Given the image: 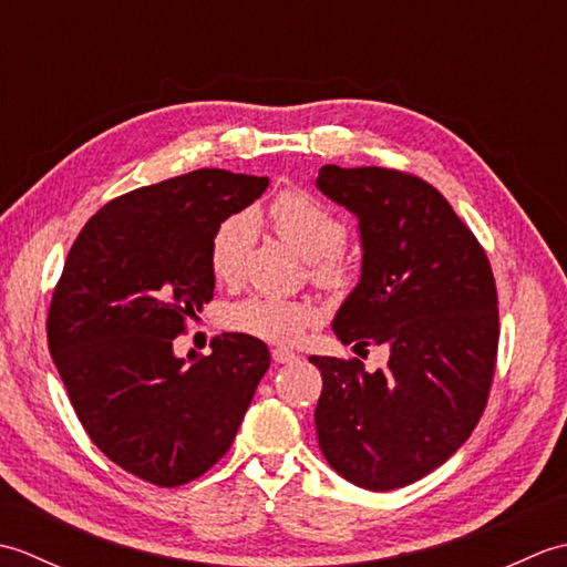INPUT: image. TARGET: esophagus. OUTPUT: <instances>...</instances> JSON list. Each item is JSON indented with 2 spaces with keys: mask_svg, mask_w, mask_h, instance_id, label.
Returning <instances> with one entry per match:
<instances>
[{
  "mask_svg": "<svg viewBox=\"0 0 567 567\" xmlns=\"http://www.w3.org/2000/svg\"><path fill=\"white\" fill-rule=\"evenodd\" d=\"M272 360L277 365H287V363H297L299 355L295 351H287V348H275Z\"/></svg>",
  "mask_w": 567,
  "mask_h": 567,
  "instance_id": "34e87169",
  "label": "esophagus"
}]
</instances>
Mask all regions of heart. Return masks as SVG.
I'll use <instances>...</instances> for the list:
<instances>
[{
    "label": "heart",
    "mask_w": 567,
    "mask_h": 567,
    "mask_svg": "<svg viewBox=\"0 0 567 567\" xmlns=\"http://www.w3.org/2000/svg\"><path fill=\"white\" fill-rule=\"evenodd\" d=\"M268 219L280 238L311 265V277L319 285L346 287L353 270L341 256L346 244V224L329 207L307 192H282L268 207ZM256 240V219L240 212L224 219L212 236L209 268L216 280L234 282L244 272L248 250ZM319 309L307 299H287L272 295H250L226 309V327L272 343H295Z\"/></svg>",
    "instance_id": "b5f03b06"
}]
</instances>
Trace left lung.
I'll list each match as a JSON object with an SVG mask.
<instances>
[{
    "label": "left lung",
    "instance_id": "left-lung-1",
    "mask_svg": "<svg viewBox=\"0 0 567 567\" xmlns=\"http://www.w3.org/2000/svg\"><path fill=\"white\" fill-rule=\"evenodd\" d=\"M317 187L358 219L360 280L331 329L390 348L388 368L311 355L319 449L348 483L412 485L461 449L485 412L499 311L489 260L436 187L388 167L323 165Z\"/></svg>",
    "mask_w": 567,
    "mask_h": 567
}]
</instances>
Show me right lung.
Returning <instances> with one entry per match:
<instances>
[{
	"label": "right lung",
	"instance_id": "right-lung-1",
	"mask_svg": "<svg viewBox=\"0 0 567 567\" xmlns=\"http://www.w3.org/2000/svg\"><path fill=\"white\" fill-rule=\"evenodd\" d=\"M268 177L202 167L138 187L84 224L48 311V348L94 445L126 473L177 487L231 449L270 351L224 333L177 358L175 336L214 297L212 236Z\"/></svg>",
	"mask_w": 567,
	"mask_h": 567
}]
</instances>
